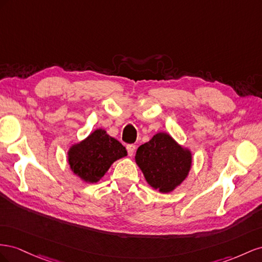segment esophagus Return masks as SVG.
<instances>
[{"mask_svg":"<svg viewBox=\"0 0 262 262\" xmlns=\"http://www.w3.org/2000/svg\"><path fill=\"white\" fill-rule=\"evenodd\" d=\"M126 149H127V152H128V156L132 157V156L134 155V152H135L136 146H135V145H127V146H126Z\"/></svg>","mask_w":262,"mask_h":262,"instance_id":"34e87169","label":"esophagus"}]
</instances>
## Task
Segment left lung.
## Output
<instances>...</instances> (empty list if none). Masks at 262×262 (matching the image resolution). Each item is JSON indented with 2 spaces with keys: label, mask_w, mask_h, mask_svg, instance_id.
Masks as SVG:
<instances>
[{
  "label": "left lung",
  "mask_w": 262,
  "mask_h": 262,
  "mask_svg": "<svg viewBox=\"0 0 262 262\" xmlns=\"http://www.w3.org/2000/svg\"><path fill=\"white\" fill-rule=\"evenodd\" d=\"M135 161L154 190L170 193L188 178L193 158L189 148L160 132L137 149Z\"/></svg>",
  "instance_id": "left-lung-1"
}]
</instances>
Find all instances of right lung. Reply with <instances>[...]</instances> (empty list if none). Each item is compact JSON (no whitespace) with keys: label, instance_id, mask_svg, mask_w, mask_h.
Instances as JSON below:
<instances>
[{"label":"right lung","instance_id":"add662e5","mask_svg":"<svg viewBox=\"0 0 262 262\" xmlns=\"http://www.w3.org/2000/svg\"><path fill=\"white\" fill-rule=\"evenodd\" d=\"M126 156V149L118 140L103 128H96L86 138L69 147L67 159L73 174L85 183H96L112 164Z\"/></svg>","mask_w":262,"mask_h":262}]
</instances>
